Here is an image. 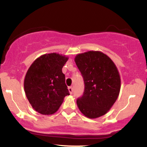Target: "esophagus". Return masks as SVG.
Returning <instances> with one entry per match:
<instances>
[{
	"label": "esophagus",
	"mask_w": 147,
	"mask_h": 147,
	"mask_svg": "<svg viewBox=\"0 0 147 147\" xmlns=\"http://www.w3.org/2000/svg\"><path fill=\"white\" fill-rule=\"evenodd\" d=\"M68 91H69L70 94H72V92H73V89H72V87H69L68 88Z\"/></svg>",
	"instance_id": "esophagus-1"
}]
</instances>
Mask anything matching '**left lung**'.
I'll return each instance as SVG.
<instances>
[{"label":"left lung","mask_w":147,"mask_h":147,"mask_svg":"<svg viewBox=\"0 0 147 147\" xmlns=\"http://www.w3.org/2000/svg\"><path fill=\"white\" fill-rule=\"evenodd\" d=\"M75 62L85 83L83 96L77 100L79 110L88 118L103 116L120 94L121 79L116 64L102 52L93 50L78 54Z\"/></svg>","instance_id":"8db88e82"}]
</instances>
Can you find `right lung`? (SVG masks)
<instances>
[{"mask_svg":"<svg viewBox=\"0 0 147 147\" xmlns=\"http://www.w3.org/2000/svg\"><path fill=\"white\" fill-rule=\"evenodd\" d=\"M68 56L56 52L45 54L36 58L27 70L24 91L34 110L43 115L56 112L69 95L62 68Z\"/></svg>","mask_w":147,"mask_h":147,"instance_id":"1","label":"right lung"}]
</instances>
